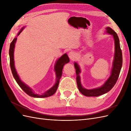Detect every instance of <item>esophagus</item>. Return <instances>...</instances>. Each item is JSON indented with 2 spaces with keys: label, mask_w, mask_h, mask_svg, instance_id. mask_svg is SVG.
<instances>
[{
  "label": "esophagus",
  "mask_w": 131,
  "mask_h": 131,
  "mask_svg": "<svg viewBox=\"0 0 131 131\" xmlns=\"http://www.w3.org/2000/svg\"><path fill=\"white\" fill-rule=\"evenodd\" d=\"M68 56L70 59H71V60H73L75 57V54L74 52H73V51H70L68 53Z\"/></svg>",
  "instance_id": "esophagus-1"
}]
</instances>
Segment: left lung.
<instances>
[{"instance_id": "8db88e82", "label": "left lung", "mask_w": 131, "mask_h": 131, "mask_svg": "<svg viewBox=\"0 0 131 131\" xmlns=\"http://www.w3.org/2000/svg\"><path fill=\"white\" fill-rule=\"evenodd\" d=\"M106 33L112 35L114 37L115 42V55L112 73H111L110 77L105 81L104 84L100 88L92 90H88L83 88L81 84L80 77L79 75V74L81 72L80 67L76 62L74 63V67L76 70L77 82L78 89L82 94L87 97H97L109 92L115 85L119 77L122 65V54L120 48L119 39L115 31L111 28L109 27H106Z\"/></svg>"}]
</instances>
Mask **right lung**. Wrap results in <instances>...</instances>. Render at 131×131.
I'll use <instances>...</instances> for the list:
<instances>
[{
    "instance_id": "1",
    "label": "right lung",
    "mask_w": 131,
    "mask_h": 131,
    "mask_svg": "<svg viewBox=\"0 0 131 131\" xmlns=\"http://www.w3.org/2000/svg\"><path fill=\"white\" fill-rule=\"evenodd\" d=\"M24 28H22L21 30L19 31V32L17 34V35H19V34L21 33L22 30ZM17 40V38H15L14 39V40L12 41V42L10 43V49H9V56H10V68L12 73L14 76V78H15L16 81L17 82L18 85L20 86V88L25 91V92L28 94L29 95V96L35 97V98H45V97H48L51 96L53 95L57 89L58 86L59 82V80L61 78L62 74V70L63 66L66 63H68L69 62V58L68 56H67L66 53L64 54L63 55L58 59L57 61L56 64L54 66V71L56 72V81L55 84L53 85L52 88H51L48 91H47L43 94H38L35 93L33 91H32L30 88L28 86L26 85L25 83H23L19 79L18 75L17 73L16 70L15 68V65H14V48H15V45L16 41Z\"/></svg>"
}]
</instances>
